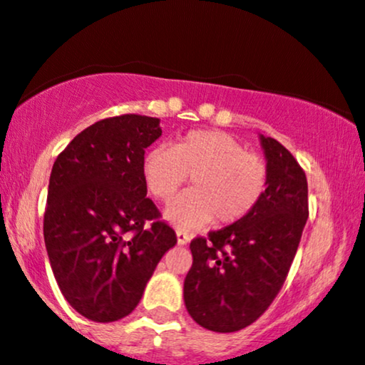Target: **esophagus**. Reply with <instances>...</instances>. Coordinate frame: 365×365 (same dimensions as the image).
<instances>
[{"label": "esophagus", "mask_w": 365, "mask_h": 365, "mask_svg": "<svg viewBox=\"0 0 365 365\" xmlns=\"http://www.w3.org/2000/svg\"><path fill=\"white\" fill-rule=\"evenodd\" d=\"M177 240L178 245H187L190 242V235L187 232H183V230H177Z\"/></svg>", "instance_id": "obj_1"}]
</instances>
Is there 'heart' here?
<instances>
[{"label": "heart", "instance_id": "heart-1", "mask_svg": "<svg viewBox=\"0 0 365 365\" xmlns=\"http://www.w3.org/2000/svg\"><path fill=\"white\" fill-rule=\"evenodd\" d=\"M192 177L194 190L166 212L180 228L232 225L254 211L267 187V165L221 130H192L171 145H156L142 159V178L154 199L170 204Z\"/></svg>", "mask_w": 365, "mask_h": 365}]
</instances>
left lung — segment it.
Wrapping results in <instances>:
<instances>
[{
    "mask_svg": "<svg viewBox=\"0 0 365 365\" xmlns=\"http://www.w3.org/2000/svg\"><path fill=\"white\" fill-rule=\"evenodd\" d=\"M267 187L249 216L190 242L194 262L183 283L197 324L233 333L273 304L299 249L309 216L307 178L292 153L261 135Z\"/></svg>",
    "mask_w": 365,
    "mask_h": 365,
    "instance_id": "obj_1",
    "label": "left lung"
}]
</instances>
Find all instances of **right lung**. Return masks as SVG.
Here are the masks:
<instances>
[{
    "label": "right lung",
    "instance_id": "right-lung-1",
    "mask_svg": "<svg viewBox=\"0 0 365 365\" xmlns=\"http://www.w3.org/2000/svg\"><path fill=\"white\" fill-rule=\"evenodd\" d=\"M159 135L153 116L104 118L82 130L53 165L46 250L63 297L91 321L128 316L177 244L142 178L145 149Z\"/></svg>",
    "mask_w": 365,
    "mask_h": 365
}]
</instances>
